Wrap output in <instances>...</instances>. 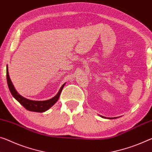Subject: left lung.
<instances>
[{"instance_id":"8db88e82","label":"left lung","mask_w":152,"mask_h":152,"mask_svg":"<svg viewBox=\"0 0 152 152\" xmlns=\"http://www.w3.org/2000/svg\"><path fill=\"white\" fill-rule=\"evenodd\" d=\"M102 118H107V119H112V118H105L104 116H102V115H100Z\"/></svg>"}]
</instances>
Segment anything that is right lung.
<instances>
[{
    "label": "right lung",
    "mask_w": 152,
    "mask_h": 152,
    "mask_svg": "<svg viewBox=\"0 0 152 152\" xmlns=\"http://www.w3.org/2000/svg\"><path fill=\"white\" fill-rule=\"evenodd\" d=\"M7 84H8V86L9 88V91L11 93V95L13 96V97L18 101V102L20 103L21 105H22L23 106L26 108V110H28L30 112H44L45 111H47L49 109L50 107H51L55 103L57 102V100L59 99V97L60 96V94L61 93L62 89H63L64 86L66 85V83H64L63 85L61 86V87L60 88L58 93L50 99L46 100V101H33L28 99L25 97H22L20 95L17 91L15 90V87L12 83V82L10 79L8 71V67H7Z\"/></svg>",
    "instance_id": "1"
}]
</instances>
